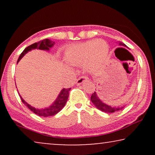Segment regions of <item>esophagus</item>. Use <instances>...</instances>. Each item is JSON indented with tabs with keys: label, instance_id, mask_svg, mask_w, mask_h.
<instances>
[{
	"label": "esophagus",
	"instance_id": "1",
	"mask_svg": "<svg viewBox=\"0 0 155 155\" xmlns=\"http://www.w3.org/2000/svg\"><path fill=\"white\" fill-rule=\"evenodd\" d=\"M87 80H88V78L87 77V76H82V77L78 78L77 82H76V84H78V85H80V84H82L83 82H84Z\"/></svg>",
	"mask_w": 155,
	"mask_h": 155
}]
</instances>
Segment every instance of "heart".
<instances>
[{"instance_id": "b5f03b06", "label": "heart", "mask_w": 155, "mask_h": 155, "mask_svg": "<svg viewBox=\"0 0 155 155\" xmlns=\"http://www.w3.org/2000/svg\"><path fill=\"white\" fill-rule=\"evenodd\" d=\"M109 47L104 40H90L74 46L65 52V60L74 65H85L90 71L99 69L109 56Z\"/></svg>"}]
</instances>
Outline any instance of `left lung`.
<instances>
[{
    "label": "left lung",
    "instance_id": "left-lung-1",
    "mask_svg": "<svg viewBox=\"0 0 155 155\" xmlns=\"http://www.w3.org/2000/svg\"><path fill=\"white\" fill-rule=\"evenodd\" d=\"M118 44H119V46H125V47H126V44H124V43H122V42L120 41L118 42ZM91 101H92L93 104H94L97 109L100 110L101 111L105 112V113H114V112L120 111V110H121L124 107H124H112V106L107 104L104 102V101H101V99L99 98V97L97 96V94L96 92L93 93L92 96H91Z\"/></svg>",
    "mask_w": 155,
    "mask_h": 155
}]
</instances>
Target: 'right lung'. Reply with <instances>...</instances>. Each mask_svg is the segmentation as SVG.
Instances as JSON below:
<instances>
[{
  "label": "right lung",
  "mask_w": 155,
  "mask_h": 155,
  "mask_svg": "<svg viewBox=\"0 0 155 155\" xmlns=\"http://www.w3.org/2000/svg\"><path fill=\"white\" fill-rule=\"evenodd\" d=\"M55 44L54 41H52L51 40L46 39L40 41L39 42H36V43L31 44V45L27 46L26 48H25V50L22 52V54H20V57H19L18 63L20 61V59H22L23 56H25L27 53L30 51L32 49H40V50H44V51H49L51 48H52ZM71 90V88L68 89H63L59 93V94L57 97L54 102L52 103L51 105H50L48 107L43 108V109H37L29 104L28 103L26 102L22 97L20 96L21 100L24 104L29 108L31 111H33L34 113L39 116H44V117H47V116H54L57 113H58L61 109L64 107L65 104L67 102L68 99L69 97V91Z\"/></svg>",
  "instance_id": "obj_1"
}]
</instances>
